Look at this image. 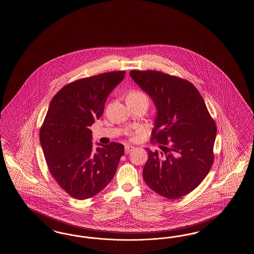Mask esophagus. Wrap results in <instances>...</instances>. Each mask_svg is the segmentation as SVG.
<instances>
[{"label": "esophagus", "mask_w": 254, "mask_h": 254, "mask_svg": "<svg viewBox=\"0 0 254 254\" xmlns=\"http://www.w3.org/2000/svg\"><path fill=\"white\" fill-rule=\"evenodd\" d=\"M134 149L133 146L125 145V153H129Z\"/></svg>", "instance_id": "esophagus-1"}]
</instances>
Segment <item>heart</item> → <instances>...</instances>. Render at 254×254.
Here are the masks:
<instances>
[{"label": "heart", "mask_w": 254, "mask_h": 254, "mask_svg": "<svg viewBox=\"0 0 254 254\" xmlns=\"http://www.w3.org/2000/svg\"><path fill=\"white\" fill-rule=\"evenodd\" d=\"M128 98H134V99H145L148 101L147 96L143 92H139V91H134V92H130Z\"/></svg>", "instance_id": "1"}]
</instances>
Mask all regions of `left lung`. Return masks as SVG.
<instances>
[{
    "instance_id": "left-lung-1",
    "label": "left lung",
    "mask_w": 254,
    "mask_h": 254,
    "mask_svg": "<svg viewBox=\"0 0 254 254\" xmlns=\"http://www.w3.org/2000/svg\"><path fill=\"white\" fill-rule=\"evenodd\" d=\"M129 76L156 107L151 140L165 152L147 149L143 180L158 194L179 199L199 186L211 170L215 123L190 81L157 70H132ZM169 143L171 148L165 146Z\"/></svg>"
}]
</instances>
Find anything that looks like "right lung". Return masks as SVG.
Instances as JSON below:
<instances>
[{
	"label": "right lung",
	"instance_id": "1",
	"mask_svg": "<svg viewBox=\"0 0 254 254\" xmlns=\"http://www.w3.org/2000/svg\"><path fill=\"white\" fill-rule=\"evenodd\" d=\"M125 70L105 72L70 82L49 105L40 129V142L49 171L61 188L78 200L93 197L113 180L125 146L112 142L92 146L95 120L125 78Z\"/></svg>",
	"mask_w": 254,
	"mask_h": 254
}]
</instances>
